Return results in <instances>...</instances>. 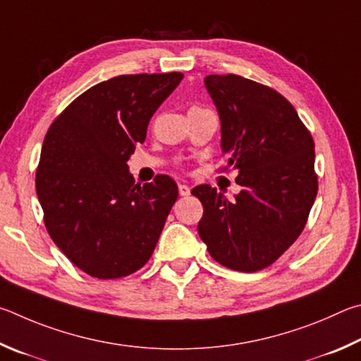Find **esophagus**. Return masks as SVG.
I'll return each instance as SVG.
<instances>
[{"instance_id": "34e87169", "label": "esophagus", "mask_w": 361, "mask_h": 361, "mask_svg": "<svg viewBox=\"0 0 361 361\" xmlns=\"http://www.w3.org/2000/svg\"><path fill=\"white\" fill-rule=\"evenodd\" d=\"M179 193H180V197H188V195H190V187L185 185V184H180L179 185Z\"/></svg>"}]
</instances>
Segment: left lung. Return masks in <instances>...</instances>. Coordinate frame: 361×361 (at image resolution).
Returning <instances> with one entry per match:
<instances>
[{"mask_svg":"<svg viewBox=\"0 0 361 361\" xmlns=\"http://www.w3.org/2000/svg\"><path fill=\"white\" fill-rule=\"evenodd\" d=\"M204 85L220 117L226 168L238 169L241 192L228 200L211 185L195 187L204 209L198 233L214 260L254 273L305 228L319 187L314 139L273 88L236 74L206 75Z\"/></svg>","mask_w":361,"mask_h":361,"instance_id":"1","label":"left lung"}]
</instances>
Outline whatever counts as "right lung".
I'll use <instances>...</instances> for the list:
<instances>
[{"label": "right lung", "mask_w": 361, "mask_h": 361, "mask_svg": "<svg viewBox=\"0 0 361 361\" xmlns=\"http://www.w3.org/2000/svg\"><path fill=\"white\" fill-rule=\"evenodd\" d=\"M182 73L117 75L75 98L44 137L36 193L50 238L98 279L142 268L154 252L177 185L169 176L136 184L128 158Z\"/></svg>", "instance_id": "right-lung-1"}]
</instances>
